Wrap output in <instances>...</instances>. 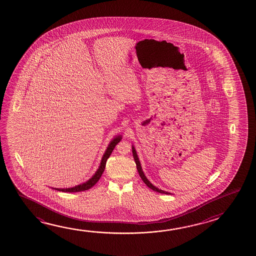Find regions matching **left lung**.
I'll list each match as a JSON object with an SVG mask.
<instances>
[{
  "label": "left lung",
  "mask_w": 256,
  "mask_h": 256,
  "mask_svg": "<svg viewBox=\"0 0 256 256\" xmlns=\"http://www.w3.org/2000/svg\"><path fill=\"white\" fill-rule=\"evenodd\" d=\"M132 152H133V157H134V162H136V168H138L139 176H141V178H142V180L144 182V184H146L149 188L152 189L155 192H158V193L160 194H172L168 193V192H166V191H164V190H162V189L156 188L155 186L152 184L150 181L147 180L146 176L144 173L142 172L141 164H140V160H139L138 156V154H136V149H134V146H132Z\"/></svg>",
  "instance_id": "left-lung-1"
}]
</instances>
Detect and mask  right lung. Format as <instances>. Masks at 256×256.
<instances>
[{
	"label": "right lung",
	"mask_w": 256,
	"mask_h": 256,
	"mask_svg": "<svg viewBox=\"0 0 256 256\" xmlns=\"http://www.w3.org/2000/svg\"><path fill=\"white\" fill-rule=\"evenodd\" d=\"M122 139V136L118 134V136H116L110 142L107 149L105 150L104 154L102 158L101 164H100L99 168H98V170L96 172V173L92 175V178H89L88 181H86V182L82 183V184L75 186H73V188H52L55 189V190H57V191L67 192V193L68 192V193L81 192V191H86V190L91 188L92 186H94V184H96L98 180H100V178H101L102 175V173L104 172L105 165H106L107 160L109 158L110 155L112 154V152L114 151V148L116 146V144H117L118 142H120Z\"/></svg>",
	"instance_id": "right-lung-1"
}]
</instances>
